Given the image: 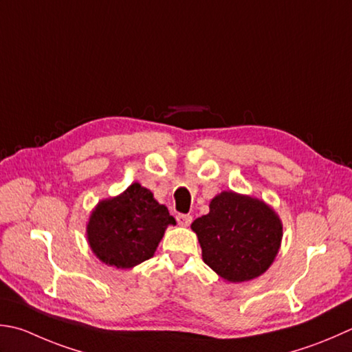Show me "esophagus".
<instances>
[{"label":"esophagus","mask_w":352,"mask_h":352,"mask_svg":"<svg viewBox=\"0 0 352 352\" xmlns=\"http://www.w3.org/2000/svg\"><path fill=\"white\" fill-rule=\"evenodd\" d=\"M177 221L180 226L183 227H188L192 223V217L190 215H186V213H180V215H177Z\"/></svg>","instance_id":"obj_1"}]
</instances>
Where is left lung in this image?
Wrapping results in <instances>:
<instances>
[{
	"label": "left lung",
	"mask_w": 352,
	"mask_h": 352,
	"mask_svg": "<svg viewBox=\"0 0 352 352\" xmlns=\"http://www.w3.org/2000/svg\"><path fill=\"white\" fill-rule=\"evenodd\" d=\"M203 261L227 282H249L264 274L276 259L282 221L264 199L223 190L212 198L209 213L197 218Z\"/></svg>",
	"instance_id": "obj_1"
}]
</instances>
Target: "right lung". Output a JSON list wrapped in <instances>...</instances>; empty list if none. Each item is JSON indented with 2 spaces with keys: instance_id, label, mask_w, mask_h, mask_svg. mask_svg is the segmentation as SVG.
Segmentation results:
<instances>
[{
  "instance_id": "obj_1",
  "label": "right lung",
  "mask_w": 352,
  "mask_h": 352,
  "mask_svg": "<svg viewBox=\"0 0 352 352\" xmlns=\"http://www.w3.org/2000/svg\"><path fill=\"white\" fill-rule=\"evenodd\" d=\"M170 224L175 218L166 206L140 183H133L122 194L96 204L87 223V239L100 263L125 270L154 256Z\"/></svg>"
}]
</instances>
